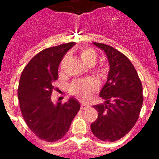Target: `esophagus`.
Wrapping results in <instances>:
<instances>
[{
    "label": "esophagus",
    "mask_w": 159,
    "mask_h": 159,
    "mask_svg": "<svg viewBox=\"0 0 159 159\" xmlns=\"http://www.w3.org/2000/svg\"><path fill=\"white\" fill-rule=\"evenodd\" d=\"M89 107V105L86 104V103H84V102H82L80 105V108L81 110H85V109H87V108Z\"/></svg>",
    "instance_id": "34e87169"
}]
</instances>
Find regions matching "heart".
<instances>
[{"label":"heart","mask_w":159,"mask_h":159,"mask_svg":"<svg viewBox=\"0 0 159 159\" xmlns=\"http://www.w3.org/2000/svg\"><path fill=\"white\" fill-rule=\"evenodd\" d=\"M78 54L83 62L87 66H92L98 58V54L92 48L80 47L78 49ZM68 56L66 55L60 62V68L63 69ZM108 66L106 63L101 62L94 66L92 71L100 78H105L107 75ZM98 90V84L94 80L91 78L77 80L71 83L70 85V93L75 95L81 100H88L92 95Z\"/></svg>","instance_id":"heart-1"}]
</instances>
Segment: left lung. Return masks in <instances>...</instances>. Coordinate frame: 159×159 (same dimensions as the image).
<instances>
[{
  "label": "left lung",
  "instance_id": "obj_1",
  "mask_svg": "<svg viewBox=\"0 0 159 159\" xmlns=\"http://www.w3.org/2000/svg\"><path fill=\"white\" fill-rule=\"evenodd\" d=\"M93 43L105 52L110 71L99 94L106 102L93 107L98 118L91 125V130L102 141L115 142L126 135L139 117L143 85L135 68L124 54L107 44Z\"/></svg>",
  "mask_w": 159,
  "mask_h": 159
}]
</instances>
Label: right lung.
Wrapping results in <instances>:
<instances>
[{
	"label": "right lung",
	"instance_id": "1",
	"mask_svg": "<svg viewBox=\"0 0 159 159\" xmlns=\"http://www.w3.org/2000/svg\"><path fill=\"white\" fill-rule=\"evenodd\" d=\"M74 42L48 48L36 54L25 66L20 78L17 95L22 117L38 138L53 143L66 134L80 109L74 98L53 104L51 95L58 79L60 61Z\"/></svg>",
	"mask_w": 159,
	"mask_h": 159
}]
</instances>
